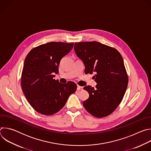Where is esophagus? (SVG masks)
Listing matches in <instances>:
<instances>
[{"label":"esophagus","mask_w":151,"mask_h":151,"mask_svg":"<svg viewBox=\"0 0 151 151\" xmlns=\"http://www.w3.org/2000/svg\"><path fill=\"white\" fill-rule=\"evenodd\" d=\"M82 89H83V87H81V86H79V85H78V86H77V90H78V91L82 90Z\"/></svg>","instance_id":"34e87169"}]
</instances>
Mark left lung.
<instances>
[{"instance_id": "obj_1", "label": "left lung", "mask_w": 151, "mask_h": 151, "mask_svg": "<svg viewBox=\"0 0 151 151\" xmlns=\"http://www.w3.org/2000/svg\"><path fill=\"white\" fill-rule=\"evenodd\" d=\"M74 50L84 64L85 73H95L93 77L97 83L96 88L83 87L90 96L83 106L95 117L109 115L121 102L128 82L121 54L96 41L75 43Z\"/></svg>"}]
</instances>
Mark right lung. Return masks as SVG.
I'll return each instance as SVG.
<instances>
[{"mask_svg": "<svg viewBox=\"0 0 151 151\" xmlns=\"http://www.w3.org/2000/svg\"><path fill=\"white\" fill-rule=\"evenodd\" d=\"M73 43L51 42L33 48L27 54L21 74V88L27 101L39 114L51 115L60 111L77 85L72 81L55 80L61 58Z\"/></svg>", "mask_w": 151, "mask_h": 151, "instance_id": "right-lung-1", "label": "right lung"}]
</instances>
